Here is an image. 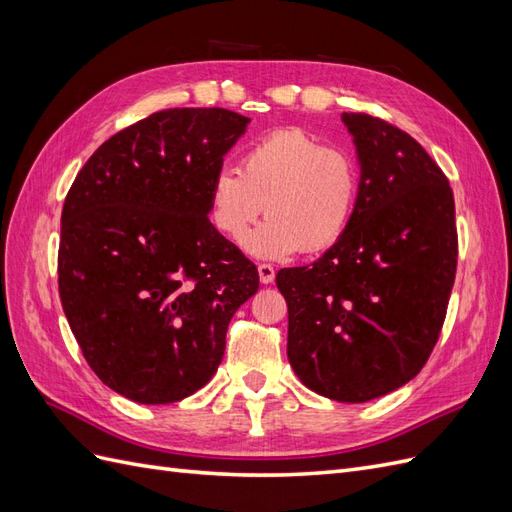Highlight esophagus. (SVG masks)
I'll use <instances>...</instances> for the list:
<instances>
[{
  "label": "esophagus",
  "instance_id": "obj_1",
  "mask_svg": "<svg viewBox=\"0 0 512 512\" xmlns=\"http://www.w3.org/2000/svg\"><path fill=\"white\" fill-rule=\"evenodd\" d=\"M258 275H260L262 284H273L275 269L271 265H258Z\"/></svg>",
  "mask_w": 512,
  "mask_h": 512
}]
</instances>
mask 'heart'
<instances>
[{
  "instance_id": "obj_1",
  "label": "heart",
  "mask_w": 512,
  "mask_h": 512,
  "mask_svg": "<svg viewBox=\"0 0 512 512\" xmlns=\"http://www.w3.org/2000/svg\"><path fill=\"white\" fill-rule=\"evenodd\" d=\"M361 196V168L344 147L301 128L275 130L245 149L241 166H222L209 188L211 220L256 258L322 252L350 228Z\"/></svg>"
}]
</instances>
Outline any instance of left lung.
I'll use <instances>...</instances> for the list:
<instances>
[{
	"mask_svg": "<svg viewBox=\"0 0 512 512\" xmlns=\"http://www.w3.org/2000/svg\"><path fill=\"white\" fill-rule=\"evenodd\" d=\"M342 121L361 168L354 220L275 284L294 374L322 397L363 404L410 382L438 342L457 269L455 200L410 134L365 113Z\"/></svg>",
	"mask_w": 512,
	"mask_h": 512,
	"instance_id": "8db88e82",
	"label": "left lung"
}]
</instances>
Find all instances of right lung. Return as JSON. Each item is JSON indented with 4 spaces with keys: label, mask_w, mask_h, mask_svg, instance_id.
Here are the masks:
<instances>
[{
    "label": "right lung",
    "mask_w": 512,
    "mask_h": 512,
    "mask_svg": "<svg viewBox=\"0 0 512 512\" xmlns=\"http://www.w3.org/2000/svg\"><path fill=\"white\" fill-rule=\"evenodd\" d=\"M250 119L166 108L102 143L61 211L59 297L96 376L136 404L213 378L258 271L209 222V188Z\"/></svg>",
    "instance_id": "add662e5"
}]
</instances>
